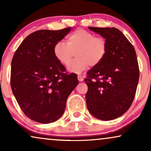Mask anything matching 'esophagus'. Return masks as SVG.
Listing matches in <instances>:
<instances>
[{
    "instance_id": "obj_1",
    "label": "esophagus",
    "mask_w": 151,
    "mask_h": 151,
    "mask_svg": "<svg viewBox=\"0 0 151 151\" xmlns=\"http://www.w3.org/2000/svg\"><path fill=\"white\" fill-rule=\"evenodd\" d=\"M78 80H79L80 82H82L84 80L83 76H81V75H78Z\"/></svg>"
}]
</instances>
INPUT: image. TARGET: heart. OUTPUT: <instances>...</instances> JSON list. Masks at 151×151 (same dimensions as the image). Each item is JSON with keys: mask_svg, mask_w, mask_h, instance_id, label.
I'll list each match as a JSON object with an SVG mask.
<instances>
[{"mask_svg": "<svg viewBox=\"0 0 151 151\" xmlns=\"http://www.w3.org/2000/svg\"><path fill=\"white\" fill-rule=\"evenodd\" d=\"M107 42L101 36L83 29H78L67 38V43L63 41L55 42L53 48V55L57 60L64 66L69 65L75 53L77 58L68 67L73 73H79L91 67L98 65L106 55Z\"/></svg>", "mask_w": 151, "mask_h": 151, "instance_id": "b5f03b06", "label": "heart"}]
</instances>
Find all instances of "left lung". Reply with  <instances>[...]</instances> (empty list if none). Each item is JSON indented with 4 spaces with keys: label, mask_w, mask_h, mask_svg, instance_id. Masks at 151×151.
<instances>
[{
    "label": "left lung",
    "mask_w": 151,
    "mask_h": 151,
    "mask_svg": "<svg viewBox=\"0 0 151 151\" xmlns=\"http://www.w3.org/2000/svg\"><path fill=\"white\" fill-rule=\"evenodd\" d=\"M88 28L106 39L107 51L102 61L86 73V106L96 118L112 120L127 112L135 98L139 77L137 55L117 29Z\"/></svg>",
    "instance_id": "8db88e82"
}]
</instances>
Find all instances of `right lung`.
I'll return each mask as SVG.
<instances>
[{
	"label": "right lung",
	"instance_id": "add662e5",
	"mask_svg": "<svg viewBox=\"0 0 151 151\" xmlns=\"http://www.w3.org/2000/svg\"><path fill=\"white\" fill-rule=\"evenodd\" d=\"M39 30L27 36L12 58L10 84L22 112L37 122L49 124L65 112L67 98L79 82L55 58L53 48L71 31Z\"/></svg>",
	"mask_w": 151,
	"mask_h": 151
}]
</instances>
